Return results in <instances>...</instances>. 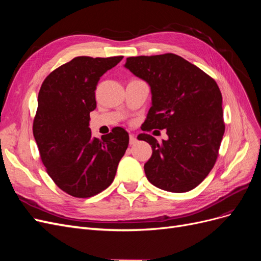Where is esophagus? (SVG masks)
I'll return each instance as SVG.
<instances>
[{
    "label": "esophagus",
    "mask_w": 261,
    "mask_h": 261,
    "mask_svg": "<svg viewBox=\"0 0 261 261\" xmlns=\"http://www.w3.org/2000/svg\"><path fill=\"white\" fill-rule=\"evenodd\" d=\"M137 144V138L135 135H133V134H130L129 135V145H135Z\"/></svg>",
    "instance_id": "1"
}]
</instances>
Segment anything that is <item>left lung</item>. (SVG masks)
Returning a JSON list of instances; mask_svg holds the SVG:
<instances>
[{
  "label": "left lung",
  "instance_id": "left-lung-1",
  "mask_svg": "<svg viewBox=\"0 0 261 261\" xmlns=\"http://www.w3.org/2000/svg\"><path fill=\"white\" fill-rule=\"evenodd\" d=\"M124 67L150 87L147 129H167L168 139L161 144L148 134L138 136L152 148L144 167L148 180L167 192L192 191L212 170L224 135L217 83L172 53L127 58Z\"/></svg>",
  "mask_w": 261,
  "mask_h": 261
}]
</instances>
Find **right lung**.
Here are the masks:
<instances>
[{
    "label": "right lung",
    "mask_w": 261,
    "mask_h": 261,
    "mask_svg": "<svg viewBox=\"0 0 261 261\" xmlns=\"http://www.w3.org/2000/svg\"><path fill=\"white\" fill-rule=\"evenodd\" d=\"M122 59L75 58L53 70L38 94L34 136L41 160L54 183L77 198H88L111 185L128 147V134L121 127L101 140L92 137L89 127L100 77Z\"/></svg>",
    "instance_id": "1"
}]
</instances>
